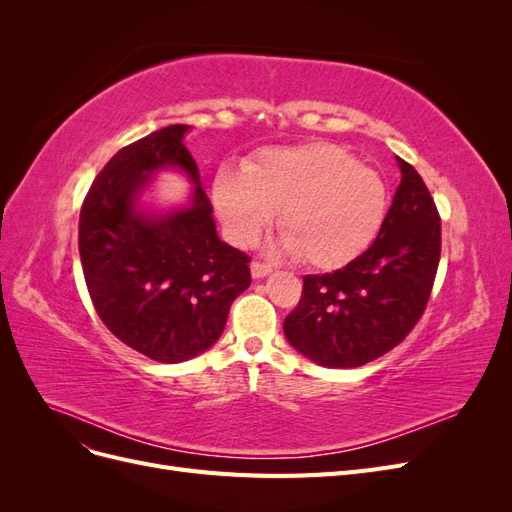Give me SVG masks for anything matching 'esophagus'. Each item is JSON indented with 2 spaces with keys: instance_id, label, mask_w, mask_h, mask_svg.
Returning a JSON list of instances; mask_svg holds the SVG:
<instances>
[{
  "instance_id": "1",
  "label": "esophagus",
  "mask_w": 512,
  "mask_h": 512,
  "mask_svg": "<svg viewBox=\"0 0 512 512\" xmlns=\"http://www.w3.org/2000/svg\"><path fill=\"white\" fill-rule=\"evenodd\" d=\"M252 277L254 280H262V277H267L273 269H271V265H267V262H252Z\"/></svg>"
}]
</instances>
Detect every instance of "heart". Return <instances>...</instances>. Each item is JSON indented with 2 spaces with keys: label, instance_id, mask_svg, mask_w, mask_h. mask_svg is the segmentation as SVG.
<instances>
[{
  "label": "heart",
  "instance_id": "heart-1",
  "mask_svg": "<svg viewBox=\"0 0 512 512\" xmlns=\"http://www.w3.org/2000/svg\"><path fill=\"white\" fill-rule=\"evenodd\" d=\"M211 198L228 239L241 247L265 235L280 211V250L320 271L361 256L389 211L384 179L333 143L262 149L243 173L220 168Z\"/></svg>",
  "mask_w": 512,
  "mask_h": 512
}]
</instances>
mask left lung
Masks as SVG:
<instances>
[{
	"label": "left lung",
	"instance_id": "obj_1",
	"mask_svg": "<svg viewBox=\"0 0 512 512\" xmlns=\"http://www.w3.org/2000/svg\"><path fill=\"white\" fill-rule=\"evenodd\" d=\"M401 183L376 241L344 269L303 277L284 320L290 346L322 367L378 359L423 316L440 262V215L414 166L397 158Z\"/></svg>",
	"mask_w": 512,
	"mask_h": 512
}]
</instances>
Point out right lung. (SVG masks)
Here are the masks:
<instances>
[{
	"label": "right lung",
	"instance_id": "1",
	"mask_svg": "<svg viewBox=\"0 0 512 512\" xmlns=\"http://www.w3.org/2000/svg\"><path fill=\"white\" fill-rule=\"evenodd\" d=\"M168 126L117 151L81 209L79 252L89 297L123 344L158 363H181L218 342L230 305L250 286L247 258L218 237L213 207L183 138ZM195 185L188 206L140 207L160 169Z\"/></svg>",
	"mask_w": 512,
	"mask_h": 512
}]
</instances>
